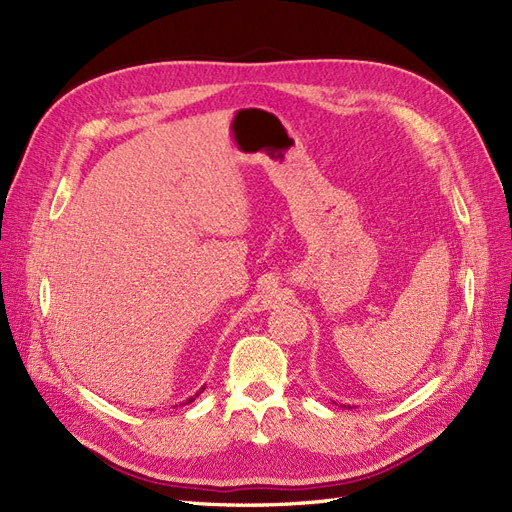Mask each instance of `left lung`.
Returning a JSON list of instances; mask_svg holds the SVG:
<instances>
[{"label": "left lung", "instance_id": "left-lung-1", "mask_svg": "<svg viewBox=\"0 0 512 512\" xmlns=\"http://www.w3.org/2000/svg\"><path fill=\"white\" fill-rule=\"evenodd\" d=\"M344 408H346V406H344ZM348 408H350V406H348Z\"/></svg>", "mask_w": 512, "mask_h": 512}]
</instances>
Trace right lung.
<instances>
[{
	"label": "right lung",
	"instance_id": "1",
	"mask_svg": "<svg viewBox=\"0 0 512 512\" xmlns=\"http://www.w3.org/2000/svg\"><path fill=\"white\" fill-rule=\"evenodd\" d=\"M198 393H203V389H200V391H198ZM198 393H196V395H194V397H190V399H185V401H183V404H192V401H194V399H196V397H198Z\"/></svg>",
	"mask_w": 512,
	"mask_h": 512
}]
</instances>
